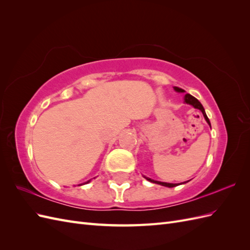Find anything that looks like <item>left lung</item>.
<instances>
[{
	"label": "left lung",
	"mask_w": 250,
	"mask_h": 250,
	"mask_svg": "<svg viewBox=\"0 0 250 250\" xmlns=\"http://www.w3.org/2000/svg\"><path fill=\"white\" fill-rule=\"evenodd\" d=\"M174 89L176 90V92H178V93H184L185 90L183 89V88H179V87H174ZM185 102L187 103V104H191L192 106H194L195 108H197V109H200L201 110V112L203 113V117H204V119L207 120V122L208 123V125H210V122H209V120H208V116H207V113H206V110H204V108H203V106H202V104L196 99L195 97H193L192 95H190V94H186V96H185ZM147 180H149V181H151V183H154V184H157V185H162V186H164V187H168V188H173V187H176V186H178L177 184H168V183H162V181H156V180H153V179H151V178H148V177H145ZM186 183H188V181H186ZM185 183V184H186Z\"/></svg>",
	"instance_id": "8db88e82"
}]
</instances>
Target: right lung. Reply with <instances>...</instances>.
Returning <instances> with one entry per match:
<instances>
[{
	"label": "right lung",
	"mask_w": 250,
	"mask_h": 250,
	"mask_svg": "<svg viewBox=\"0 0 250 250\" xmlns=\"http://www.w3.org/2000/svg\"><path fill=\"white\" fill-rule=\"evenodd\" d=\"M89 181H90V179H89V180H87V181H85V183H83V184H80L79 186H82V185H84V184H87V183H89Z\"/></svg>",
	"instance_id": "1"
}]
</instances>
